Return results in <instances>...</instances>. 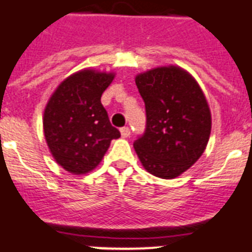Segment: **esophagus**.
<instances>
[{
	"instance_id": "esophagus-1",
	"label": "esophagus",
	"mask_w": 252,
	"mask_h": 252,
	"mask_svg": "<svg viewBox=\"0 0 252 252\" xmlns=\"http://www.w3.org/2000/svg\"><path fill=\"white\" fill-rule=\"evenodd\" d=\"M120 133H122V137H129L130 134V129L128 126H123L122 129H120Z\"/></svg>"
}]
</instances>
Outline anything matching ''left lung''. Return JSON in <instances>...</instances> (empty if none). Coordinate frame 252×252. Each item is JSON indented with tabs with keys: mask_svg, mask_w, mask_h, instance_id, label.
Segmentation results:
<instances>
[{
	"mask_svg": "<svg viewBox=\"0 0 252 252\" xmlns=\"http://www.w3.org/2000/svg\"><path fill=\"white\" fill-rule=\"evenodd\" d=\"M136 85L145 103L146 128L134 150L146 171L176 178L205 150L212 126L207 99L197 82L176 66L138 74Z\"/></svg>",
	"mask_w": 252,
	"mask_h": 252,
	"instance_id": "left-lung-1",
	"label": "left lung"
}]
</instances>
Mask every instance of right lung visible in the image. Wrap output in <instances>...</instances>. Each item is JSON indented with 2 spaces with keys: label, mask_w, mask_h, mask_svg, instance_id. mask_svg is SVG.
Instances as JSON below:
<instances>
[{
  "label": "right lung",
  "mask_w": 252,
  "mask_h": 252,
  "mask_svg": "<svg viewBox=\"0 0 252 252\" xmlns=\"http://www.w3.org/2000/svg\"><path fill=\"white\" fill-rule=\"evenodd\" d=\"M114 74L95 70L74 73L49 99L44 110V136L53 158L72 174H86L99 165L111 140L120 132L111 126L100 103Z\"/></svg>",
  "instance_id": "obj_1"
}]
</instances>
